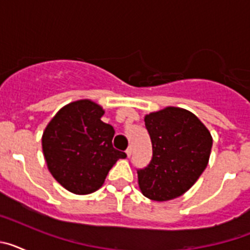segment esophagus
I'll use <instances>...</instances> for the list:
<instances>
[{"instance_id":"obj_1","label":"esophagus","mask_w":250,"mask_h":250,"mask_svg":"<svg viewBox=\"0 0 250 250\" xmlns=\"http://www.w3.org/2000/svg\"><path fill=\"white\" fill-rule=\"evenodd\" d=\"M125 152H126L127 158H130V156H131V154H132V147H131V146H129V147H127L126 151H125Z\"/></svg>"}]
</instances>
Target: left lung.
I'll list each match as a JSON object with an SVG mask.
<instances>
[{"label": "left lung", "instance_id": "left-lung-1", "mask_svg": "<svg viewBox=\"0 0 250 250\" xmlns=\"http://www.w3.org/2000/svg\"><path fill=\"white\" fill-rule=\"evenodd\" d=\"M151 140L149 164L138 169L139 187L146 198L167 202L193 187L210 156V132L190 111L167 107L144 119Z\"/></svg>", "mask_w": 250, "mask_h": 250}]
</instances>
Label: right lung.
Here are the masks:
<instances>
[{
    "instance_id": "add662e5",
    "label": "right lung",
    "mask_w": 250,
    "mask_h": 250,
    "mask_svg": "<svg viewBox=\"0 0 250 250\" xmlns=\"http://www.w3.org/2000/svg\"><path fill=\"white\" fill-rule=\"evenodd\" d=\"M104 110L90 100H79L60 110L42 136L50 173L75 194L94 193L124 151L112 146L114 127L101 121Z\"/></svg>"
}]
</instances>
